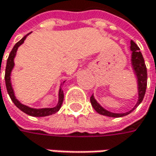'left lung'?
Returning a JSON list of instances; mask_svg holds the SVG:
<instances>
[{"label": "left lung", "instance_id": "obj_1", "mask_svg": "<svg viewBox=\"0 0 156 156\" xmlns=\"http://www.w3.org/2000/svg\"><path fill=\"white\" fill-rule=\"evenodd\" d=\"M130 50H131V68L133 69L134 75L136 78V82H137V92H138V101L135 105V107L126 113H113L111 111L107 110L104 108L99 102L95 100L94 94L90 97V102L94 108V109L100 115H102L108 117H122L125 115H128L132 111H134L141 104L142 100L144 98L146 88H147V68L145 65V62L143 56L140 52V48L138 46L135 44L133 41H130Z\"/></svg>", "mask_w": 156, "mask_h": 156}]
</instances>
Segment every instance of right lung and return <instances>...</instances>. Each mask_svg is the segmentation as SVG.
Instances as JSON below:
<instances>
[{
  "instance_id": "add662e5",
  "label": "right lung",
  "mask_w": 156,
  "mask_h": 156,
  "mask_svg": "<svg viewBox=\"0 0 156 156\" xmlns=\"http://www.w3.org/2000/svg\"><path fill=\"white\" fill-rule=\"evenodd\" d=\"M31 33L27 34H26L23 38L20 40L13 48L12 51L10 52L9 54V56L8 58V61H7V66H6V70H5V82H6V87H7V91L9 93L10 98L12 100V101L15 103V105L22 112H24L25 114H27L28 115H31V116L34 117H43V116H48V115H51L53 114H55L58 111L60 110L62 105L63 99H64V94L63 91L62 90V85L66 81H64L63 82L61 83V87L59 89V94H58V103L55 107L54 108H30L27 105L22 104L21 102L19 101V100L15 97V91H14V88L12 87V82H11V73H12V70L15 67V58L16 55V52L18 50V48L23 44L24 41L26 40L27 36L28 34H30ZM1 85V84H0Z\"/></svg>"
}]
</instances>
